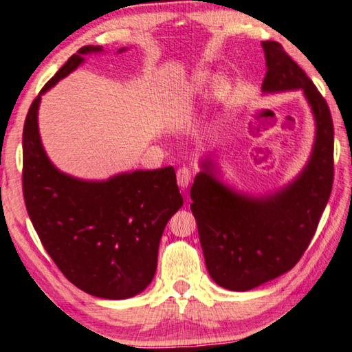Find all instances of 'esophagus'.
<instances>
[{
	"label": "esophagus",
	"instance_id": "esophagus-1",
	"mask_svg": "<svg viewBox=\"0 0 352 352\" xmlns=\"http://www.w3.org/2000/svg\"><path fill=\"white\" fill-rule=\"evenodd\" d=\"M194 177V170L189 168V166H182L177 170V183L180 188H188V184L190 183Z\"/></svg>",
	"mask_w": 352,
	"mask_h": 352
}]
</instances>
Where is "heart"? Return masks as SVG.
<instances>
[{"instance_id": "1", "label": "heart", "mask_w": 352, "mask_h": 352, "mask_svg": "<svg viewBox=\"0 0 352 352\" xmlns=\"http://www.w3.org/2000/svg\"><path fill=\"white\" fill-rule=\"evenodd\" d=\"M210 85H212V75H210L208 70H197L192 76V81H190V87L192 91H204L208 89ZM226 91V85L225 82H219L217 85V94H223Z\"/></svg>"}]
</instances>
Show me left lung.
Wrapping results in <instances>:
<instances>
[{
  "instance_id": "8db88e82",
  "label": "left lung",
  "mask_w": 352,
  "mask_h": 352,
  "mask_svg": "<svg viewBox=\"0 0 352 352\" xmlns=\"http://www.w3.org/2000/svg\"><path fill=\"white\" fill-rule=\"evenodd\" d=\"M265 92L303 89L314 112L317 137L308 166L296 182L266 200L231 192L208 164L190 188V210L214 282L249 291L292 270L317 231L334 182V124L327 100L277 41L261 43Z\"/></svg>"
}]
</instances>
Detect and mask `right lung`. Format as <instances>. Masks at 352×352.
<instances>
[{
    "instance_id": "add662e5",
    "label": "right lung",
    "mask_w": 352,
    "mask_h": 352,
    "mask_svg": "<svg viewBox=\"0 0 352 352\" xmlns=\"http://www.w3.org/2000/svg\"><path fill=\"white\" fill-rule=\"evenodd\" d=\"M101 47L85 46L32 101L23 129V195L44 249L70 283L91 296L121 300L146 289L157 270L166 223L183 204L172 166L107 182L61 174L38 133L41 95Z\"/></svg>"
}]
</instances>
